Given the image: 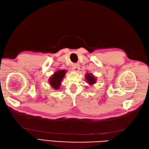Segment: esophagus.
<instances>
[{
	"instance_id": "obj_1",
	"label": "esophagus",
	"mask_w": 149,
	"mask_h": 149,
	"mask_svg": "<svg viewBox=\"0 0 149 149\" xmlns=\"http://www.w3.org/2000/svg\"><path fill=\"white\" fill-rule=\"evenodd\" d=\"M72 70L75 72H78L79 70V66L78 64H74L73 65V68H72Z\"/></svg>"
}]
</instances>
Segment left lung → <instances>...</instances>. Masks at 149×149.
Returning <instances> with one entry per match:
<instances>
[{
  "label": "left lung",
  "instance_id": "8db88e82",
  "mask_svg": "<svg viewBox=\"0 0 149 149\" xmlns=\"http://www.w3.org/2000/svg\"><path fill=\"white\" fill-rule=\"evenodd\" d=\"M86 79L87 82L89 84L92 85L95 84L96 79L94 77V75L93 74H90V73H86Z\"/></svg>",
  "mask_w": 149,
  "mask_h": 149
}]
</instances>
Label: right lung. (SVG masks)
Masks as SVG:
<instances>
[{
    "label": "right lung",
    "instance_id": "obj_1",
    "mask_svg": "<svg viewBox=\"0 0 149 149\" xmlns=\"http://www.w3.org/2000/svg\"><path fill=\"white\" fill-rule=\"evenodd\" d=\"M66 71L65 70H60L56 71L49 79V83L52 87L55 89H58L61 85V82L63 79Z\"/></svg>",
    "mask_w": 149,
    "mask_h": 149
}]
</instances>
